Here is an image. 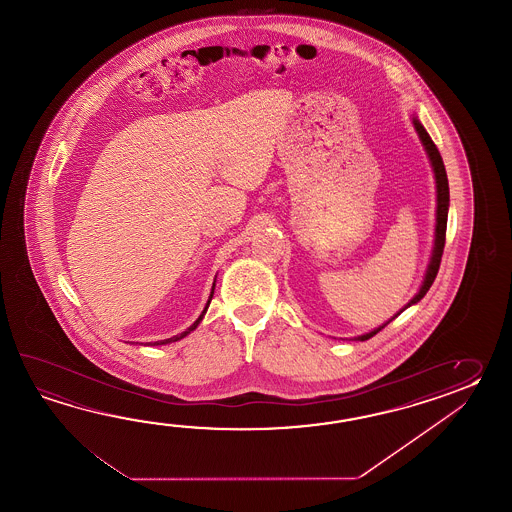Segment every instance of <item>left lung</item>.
Returning <instances> with one entry per match:
<instances>
[{"label":"left lung","instance_id":"obj_1","mask_svg":"<svg viewBox=\"0 0 512 512\" xmlns=\"http://www.w3.org/2000/svg\"><path fill=\"white\" fill-rule=\"evenodd\" d=\"M414 126L415 130H417V133H419V139H421L423 144H425L426 153H428V157H430V163H432V168H434L435 185H437V218H435L437 223H435L434 252H432V260H430L428 271H426L425 282H423V285H421L419 293L415 294L414 298L410 300V304L406 305V307H410L412 304H417V302H419V300H421V298H423V296L428 293V289L432 287L435 276H437L439 265H441V256H443V251H445L446 218H448V201H450V192H448V179H446L445 164H443V159H441V153H439V150H437V146H435L434 141L430 139V135L426 133L425 128H423V124H421L419 120L414 119ZM406 307H404V309H406ZM397 315H401V311H399ZM395 316H393V318H395ZM392 320H388L384 326L373 329L371 333L362 335V337H359V340H368V338L373 337V335H377V333L381 331L382 327L388 326Z\"/></svg>","mask_w":512,"mask_h":512}]
</instances>
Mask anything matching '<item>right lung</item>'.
<instances>
[{
	"label": "right lung",
	"mask_w": 512,
	"mask_h": 512,
	"mask_svg": "<svg viewBox=\"0 0 512 512\" xmlns=\"http://www.w3.org/2000/svg\"><path fill=\"white\" fill-rule=\"evenodd\" d=\"M214 287H216V283H214ZM214 287H212V293H210V298H208L207 307H205V311L201 313V316L197 318L196 322L192 324V326L188 327V331H185V333H181V335H175V337L172 338H166V340H159V342H153V346H161V344H170V342H177V340H181V338H185L190 331H194L196 329L197 324L203 320V316H205V313H207L208 305H210V300H212V294H214Z\"/></svg>",
	"instance_id": "obj_1"
}]
</instances>
